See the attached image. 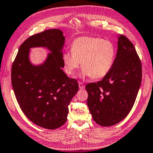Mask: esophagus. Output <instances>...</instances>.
Instances as JSON below:
<instances>
[{
	"label": "esophagus",
	"mask_w": 153,
	"mask_h": 153,
	"mask_svg": "<svg viewBox=\"0 0 153 153\" xmlns=\"http://www.w3.org/2000/svg\"><path fill=\"white\" fill-rule=\"evenodd\" d=\"M79 87L80 89H84L85 88V86L81 82H79Z\"/></svg>",
	"instance_id": "34e87169"
}]
</instances>
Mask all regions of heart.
Wrapping results in <instances>:
<instances>
[{
	"mask_svg": "<svg viewBox=\"0 0 153 153\" xmlns=\"http://www.w3.org/2000/svg\"><path fill=\"white\" fill-rule=\"evenodd\" d=\"M71 51L62 55L65 71L72 76L81 65L80 76L99 79L105 76L112 68L116 50L109 40L91 36L79 37L73 41Z\"/></svg>",
	"mask_w": 153,
	"mask_h": 153,
	"instance_id": "b5f03b06",
	"label": "heart"
}]
</instances>
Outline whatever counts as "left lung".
Here are the masks:
<instances>
[{"label": "left lung", "instance_id": "1", "mask_svg": "<svg viewBox=\"0 0 153 153\" xmlns=\"http://www.w3.org/2000/svg\"><path fill=\"white\" fill-rule=\"evenodd\" d=\"M117 38V52L110 72L101 81L86 86L93 120L103 126L117 124L127 116L141 84V62L134 45L124 36Z\"/></svg>", "mask_w": 153, "mask_h": 153}]
</instances>
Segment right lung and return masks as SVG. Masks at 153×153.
Returning <instances> with one entry per match:
<instances>
[{
    "mask_svg": "<svg viewBox=\"0 0 153 153\" xmlns=\"http://www.w3.org/2000/svg\"><path fill=\"white\" fill-rule=\"evenodd\" d=\"M65 37L57 29L31 36L19 47L11 71L16 99L27 117L35 124L55 129L66 122L68 106L79 90L76 79L63 72ZM46 47L51 52L39 65L29 58L30 49Z\"/></svg>",
    "mask_w": 153,
    "mask_h": 153,
    "instance_id": "right-lung-1",
    "label": "right lung"
}]
</instances>
